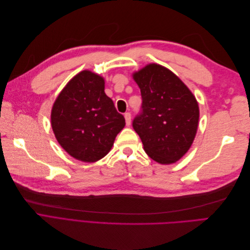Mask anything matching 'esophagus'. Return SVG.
Instances as JSON below:
<instances>
[{"label": "esophagus", "mask_w": 250, "mask_h": 250, "mask_svg": "<svg viewBox=\"0 0 250 250\" xmlns=\"http://www.w3.org/2000/svg\"><path fill=\"white\" fill-rule=\"evenodd\" d=\"M125 121H126V125L129 126L131 123V113L130 112H125Z\"/></svg>", "instance_id": "1"}]
</instances>
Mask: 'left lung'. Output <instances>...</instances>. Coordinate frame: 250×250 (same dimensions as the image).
<instances>
[{"label":"left lung","mask_w":250,"mask_h":250,"mask_svg":"<svg viewBox=\"0 0 250 250\" xmlns=\"http://www.w3.org/2000/svg\"><path fill=\"white\" fill-rule=\"evenodd\" d=\"M142 106L132 121L145 152L160 164L180 160L190 149L198 127L195 97L175 74L151 63L134 73Z\"/></svg>","instance_id":"8db88e82"}]
</instances>
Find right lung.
I'll return each mask as SVG.
<instances>
[{"label": "right lung", "mask_w": 250, "mask_h": 250, "mask_svg": "<svg viewBox=\"0 0 250 250\" xmlns=\"http://www.w3.org/2000/svg\"><path fill=\"white\" fill-rule=\"evenodd\" d=\"M51 123L58 143L67 153L76 160L94 163L109 152L125 126V119L104 93V79L82 71L57 97Z\"/></svg>", "instance_id": "add662e5"}]
</instances>
